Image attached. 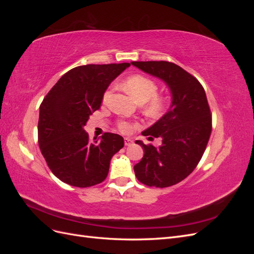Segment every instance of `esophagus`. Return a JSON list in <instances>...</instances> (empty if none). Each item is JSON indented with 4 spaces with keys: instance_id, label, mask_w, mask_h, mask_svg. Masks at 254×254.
Segmentation results:
<instances>
[{
    "instance_id": "obj_1",
    "label": "esophagus",
    "mask_w": 254,
    "mask_h": 254,
    "mask_svg": "<svg viewBox=\"0 0 254 254\" xmlns=\"http://www.w3.org/2000/svg\"><path fill=\"white\" fill-rule=\"evenodd\" d=\"M124 143H125V146H130L131 145L132 143H133V141L130 139V137H125L124 139Z\"/></svg>"
}]
</instances>
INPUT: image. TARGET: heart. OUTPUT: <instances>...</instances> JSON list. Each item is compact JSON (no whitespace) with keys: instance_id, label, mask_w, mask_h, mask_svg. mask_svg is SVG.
<instances>
[{"instance_id":"obj_1","label":"heart","mask_w":254,"mask_h":254,"mask_svg":"<svg viewBox=\"0 0 254 254\" xmlns=\"http://www.w3.org/2000/svg\"><path fill=\"white\" fill-rule=\"evenodd\" d=\"M123 88H124L128 93L133 98H135L139 103L147 102V109L151 113H159L162 111L164 109V107L166 106V97L156 95L158 91L157 83L144 75L136 74L133 76H130L129 78H127L123 82ZM111 93V89H108L105 92L103 97L104 103H107L109 101ZM119 128L122 131L129 132L132 130V124L126 121H121L119 122Z\"/></svg>"}]
</instances>
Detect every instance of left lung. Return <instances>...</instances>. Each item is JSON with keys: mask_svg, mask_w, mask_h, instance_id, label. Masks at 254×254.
<instances>
[{"mask_svg": "<svg viewBox=\"0 0 254 254\" xmlns=\"http://www.w3.org/2000/svg\"><path fill=\"white\" fill-rule=\"evenodd\" d=\"M132 65L164 81L171 91L170 109L143 135L161 137L159 147L142 141L144 156L134 165L137 180L145 186L167 188L195 170L212 131V117L204 89L194 76L168 61H132Z\"/></svg>", "mask_w": 254, "mask_h": 254, "instance_id": "1", "label": "left lung"}]
</instances>
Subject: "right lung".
Masks as SVG:
<instances>
[{"label":"right lung","instance_id":"1","mask_svg":"<svg viewBox=\"0 0 254 254\" xmlns=\"http://www.w3.org/2000/svg\"><path fill=\"white\" fill-rule=\"evenodd\" d=\"M130 64H87L66 72L40 105L38 143L52 173L72 187L89 188L103 182L110 161L124 139L106 132L90 142L83 127L101 108L109 84Z\"/></svg>","mask_w":254,"mask_h":254}]
</instances>
